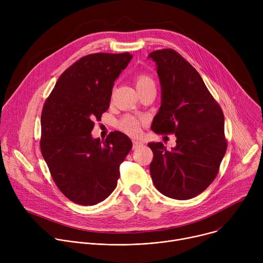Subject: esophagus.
Instances as JSON below:
<instances>
[{
  "instance_id": "34e87169",
  "label": "esophagus",
  "mask_w": 263,
  "mask_h": 263,
  "mask_svg": "<svg viewBox=\"0 0 263 263\" xmlns=\"http://www.w3.org/2000/svg\"><path fill=\"white\" fill-rule=\"evenodd\" d=\"M142 145V143L140 141H137V140H133V149H136L138 147H140Z\"/></svg>"
}]
</instances>
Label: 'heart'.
<instances>
[{
	"label": "heart",
	"mask_w": 263,
	"mask_h": 263,
	"mask_svg": "<svg viewBox=\"0 0 263 263\" xmlns=\"http://www.w3.org/2000/svg\"><path fill=\"white\" fill-rule=\"evenodd\" d=\"M135 84H136V88L137 90L146 86V85H149V84H154V81L149 78L148 76H146V74L144 73H140L138 74V76L135 77ZM118 127L121 131L131 135V136H136L140 133V126H139V123L136 119H134L133 117H125L124 119H122L119 124H118Z\"/></svg>",
	"instance_id": "b5f03b06"
}]
</instances>
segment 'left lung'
<instances>
[{
    "mask_svg": "<svg viewBox=\"0 0 263 263\" xmlns=\"http://www.w3.org/2000/svg\"><path fill=\"white\" fill-rule=\"evenodd\" d=\"M156 63L161 106L151 129L175 134L176 146L149 142V173L156 189L176 200L197 197L215 179L227 151L222 110L197 69L172 49L148 54Z\"/></svg>",
    "mask_w": 263,
    "mask_h": 263,
    "instance_id": "obj_1",
    "label": "left lung"
}]
</instances>
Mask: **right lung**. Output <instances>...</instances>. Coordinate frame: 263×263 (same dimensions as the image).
I'll list each match as a JSON object with an SVG mask.
<instances>
[{
    "label": "right lung",
    "mask_w": 263,
    "mask_h": 263,
    "mask_svg": "<svg viewBox=\"0 0 263 263\" xmlns=\"http://www.w3.org/2000/svg\"><path fill=\"white\" fill-rule=\"evenodd\" d=\"M130 53L89 54L59 77L42 112L41 148L59 191L71 202L96 205L116 190L120 165L132 148L120 131L92 138L95 120L109 108L112 87Z\"/></svg>",
    "instance_id": "obj_1"
}]
</instances>
